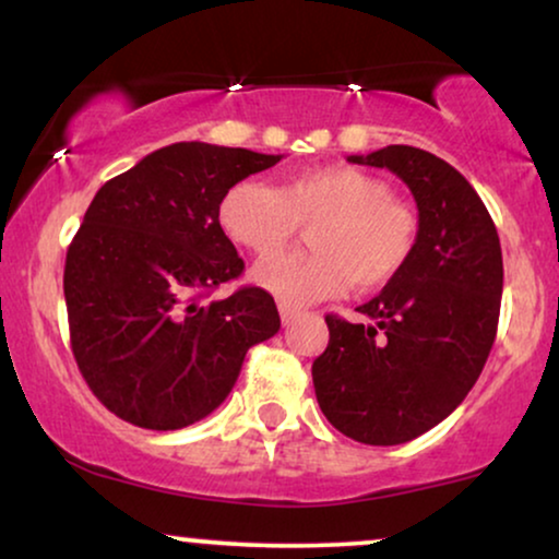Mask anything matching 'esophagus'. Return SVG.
Instances as JSON below:
<instances>
[{
  "label": "esophagus",
  "mask_w": 559,
  "mask_h": 559,
  "mask_svg": "<svg viewBox=\"0 0 559 559\" xmlns=\"http://www.w3.org/2000/svg\"><path fill=\"white\" fill-rule=\"evenodd\" d=\"M297 316H300V310H297V308H289V306H280V318H282V323H285V325H289V323H293Z\"/></svg>",
  "instance_id": "esophagus-1"
}]
</instances>
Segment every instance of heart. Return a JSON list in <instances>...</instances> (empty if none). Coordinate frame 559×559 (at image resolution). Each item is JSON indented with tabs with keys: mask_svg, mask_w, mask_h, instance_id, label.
<instances>
[{
	"mask_svg": "<svg viewBox=\"0 0 559 559\" xmlns=\"http://www.w3.org/2000/svg\"><path fill=\"white\" fill-rule=\"evenodd\" d=\"M308 222L313 252L266 260L251 272L253 285L282 306H310L352 285L374 293L390 285L416 251V215L390 198L382 179L354 166L302 169L277 187L241 179L217 205L223 234L259 259L278 252Z\"/></svg>",
	"mask_w": 559,
	"mask_h": 559,
	"instance_id": "b5f03b06",
	"label": "heart"
}]
</instances>
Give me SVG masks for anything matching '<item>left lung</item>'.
I'll list each match as a JSON object with an SVG mask.
<instances>
[{"mask_svg":"<svg viewBox=\"0 0 559 559\" xmlns=\"http://www.w3.org/2000/svg\"><path fill=\"white\" fill-rule=\"evenodd\" d=\"M349 162L408 185L418 241L408 266L357 308L365 323L325 316L331 338L313 385L333 429L393 447L444 421L480 377L501 313V241L473 185L444 158L388 146Z\"/></svg>","mask_w":559,"mask_h":559,"instance_id":"1","label":"left lung"}]
</instances>
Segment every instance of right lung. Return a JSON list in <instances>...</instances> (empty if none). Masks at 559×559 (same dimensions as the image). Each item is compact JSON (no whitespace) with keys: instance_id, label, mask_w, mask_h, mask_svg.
I'll return each instance as SVG.
<instances>
[{"instance_id":"1","label":"right lung","mask_w":559,"mask_h":559,"mask_svg":"<svg viewBox=\"0 0 559 559\" xmlns=\"http://www.w3.org/2000/svg\"><path fill=\"white\" fill-rule=\"evenodd\" d=\"M280 158L182 141L94 194L69 246L63 297L79 372L122 421L174 431L210 416L246 352L280 331L262 287L202 302L243 272L217 223L223 194Z\"/></svg>"}]
</instances>
